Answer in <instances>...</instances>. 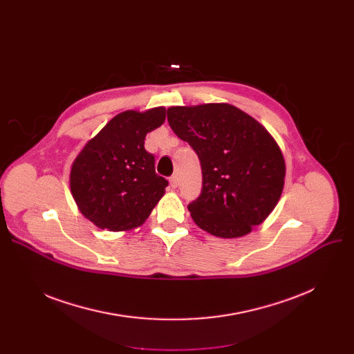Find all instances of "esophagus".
I'll use <instances>...</instances> for the list:
<instances>
[{
	"mask_svg": "<svg viewBox=\"0 0 354 354\" xmlns=\"http://www.w3.org/2000/svg\"><path fill=\"white\" fill-rule=\"evenodd\" d=\"M169 182H171V187H172V188H176V187H178V176H176V175H172V176L169 178Z\"/></svg>",
	"mask_w": 354,
	"mask_h": 354,
	"instance_id": "esophagus-1",
	"label": "esophagus"
}]
</instances>
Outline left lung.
<instances>
[{
    "mask_svg": "<svg viewBox=\"0 0 354 354\" xmlns=\"http://www.w3.org/2000/svg\"><path fill=\"white\" fill-rule=\"evenodd\" d=\"M167 122L199 158L202 189L188 209L195 224L221 238L248 234L281 196L280 147L255 119L231 104L171 107Z\"/></svg>",
    "mask_w": 354,
    "mask_h": 354,
    "instance_id": "8db88e82",
    "label": "left lung"
}]
</instances>
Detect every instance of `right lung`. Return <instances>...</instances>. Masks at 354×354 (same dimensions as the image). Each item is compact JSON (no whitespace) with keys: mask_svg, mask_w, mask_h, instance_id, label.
Masks as SVG:
<instances>
[{"mask_svg":"<svg viewBox=\"0 0 354 354\" xmlns=\"http://www.w3.org/2000/svg\"><path fill=\"white\" fill-rule=\"evenodd\" d=\"M165 122V109L115 116L93 138L70 174L82 214L102 230L126 231L142 225L165 194L167 182L155 171L145 138Z\"/></svg>","mask_w":354,"mask_h":354,"instance_id":"1","label":"right lung"}]
</instances>
